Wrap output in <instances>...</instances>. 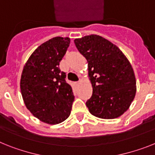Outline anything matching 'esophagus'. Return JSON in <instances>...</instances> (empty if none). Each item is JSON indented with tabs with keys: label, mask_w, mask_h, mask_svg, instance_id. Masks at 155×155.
<instances>
[{
	"label": "esophagus",
	"mask_w": 155,
	"mask_h": 155,
	"mask_svg": "<svg viewBox=\"0 0 155 155\" xmlns=\"http://www.w3.org/2000/svg\"><path fill=\"white\" fill-rule=\"evenodd\" d=\"M80 83H81V79H79L78 82H76V83H75V84H76V86H79V84H80Z\"/></svg>",
	"instance_id": "esophagus-1"
}]
</instances>
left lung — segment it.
Masks as SVG:
<instances>
[{
	"label": "left lung",
	"mask_w": 155,
	"mask_h": 155,
	"mask_svg": "<svg viewBox=\"0 0 155 155\" xmlns=\"http://www.w3.org/2000/svg\"><path fill=\"white\" fill-rule=\"evenodd\" d=\"M88 62L93 94L87 100L89 111L104 119L118 118L127 111L137 91L134 69L116 45L98 36L74 40Z\"/></svg>",
	"instance_id": "8db88e82"
}]
</instances>
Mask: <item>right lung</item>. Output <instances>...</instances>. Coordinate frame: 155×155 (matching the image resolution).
Returning a JSON list of instances; mask_svg holds the SVG:
<instances>
[{
    "label": "right lung",
    "instance_id": "1",
    "mask_svg": "<svg viewBox=\"0 0 155 155\" xmlns=\"http://www.w3.org/2000/svg\"><path fill=\"white\" fill-rule=\"evenodd\" d=\"M68 37H54L39 46L24 65L20 89L28 109L41 122L58 124L70 115L74 95L60 61L69 47Z\"/></svg>",
    "mask_w": 155,
    "mask_h": 155
}]
</instances>
